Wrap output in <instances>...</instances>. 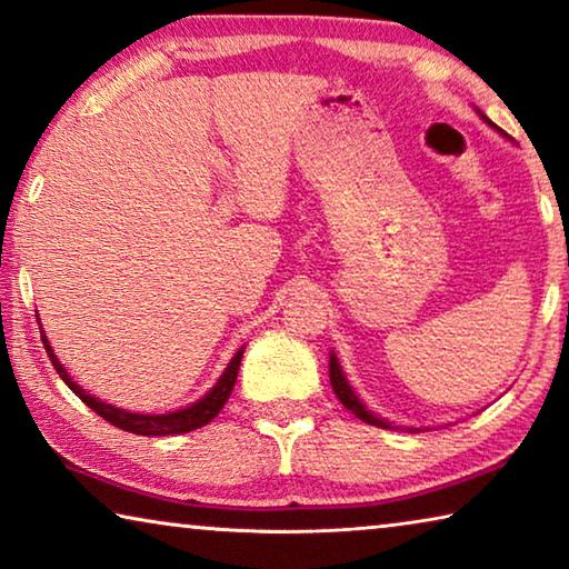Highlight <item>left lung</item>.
I'll use <instances>...</instances> for the list:
<instances>
[{
	"mask_svg": "<svg viewBox=\"0 0 569 569\" xmlns=\"http://www.w3.org/2000/svg\"><path fill=\"white\" fill-rule=\"evenodd\" d=\"M478 114L482 117V122H488L490 127H496L493 122L488 120L486 114L480 112L478 109ZM498 130V127H496ZM501 132V130H498ZM329 380H332V388H335V393H337V398L339 401H342V406L347 411H352L355 417H358L360 421H366V423H372V427H380V429H391L393 423L391 421H386V419H380L378 413H372L366 403L360 401V396L355 393V388L350 386V380H347V376H345V370H342V366H339V360H337V355L335 352H329Z\"/></svg>",
	"mask_w": 569,
	"mask_h": 569,
	"instance_id": "1",
	"label": "left lung"
}]
</instances>
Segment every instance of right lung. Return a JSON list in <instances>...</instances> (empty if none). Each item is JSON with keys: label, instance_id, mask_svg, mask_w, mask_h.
Masks as SVG:
<instances>
[{"label": "right lung", "instance_id": "add662e5", "mask_svg": "<svg viewBox=\"0 0 569 569\" xmlns=\"http://www.w3.org/2000/svg\"><path fill=\"white\" fill-rule=\"evenodd\" d=\"M42 345H46L48 358H50V362H53V368H56L58 376L63 378V383L71 388V391L79 396L81 401L87 403L91 411H97L101 419H107L109 423H114L117 429L132 431V435H140V437L186 435V431L201 429L203 423H209L211 419H214L217 413L224 409L227 398H230V393H232L234 380H237V370H240V360H242V352H244V347H240V350L232 355V360L227 362V368H224L222 376H219L217 383L211 386L209 391L199 398V401H193L191 406H186V409L168 411V413H132V411H127V409H117V406L101 401V398H94L89 391H83V388L76 383L71 376H68V370L61 366V360L56 358L53 347H50L46 335H42Z\"/></svg>", "mask_w": 569, "mask_h": 569}]
</instances>
